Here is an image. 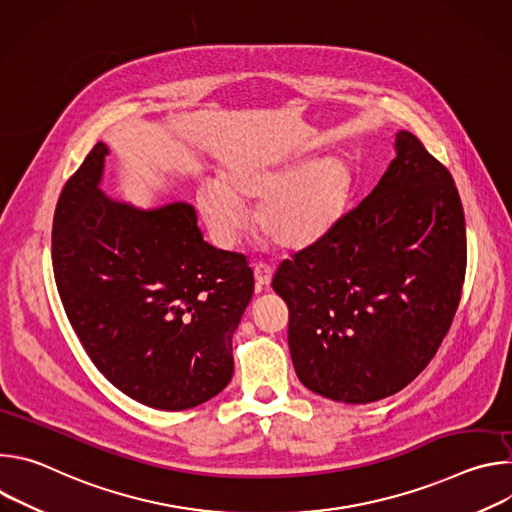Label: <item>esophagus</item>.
<instances>
[{
  "mask_svg": "<svg viewBox=\"0 0 512 512\" xmlns=\"http://www.w3.org/2000/svg\"><path fill=\"white\" fill-rule=\"evenodd\" d=\"M253 271H255V281H257V285L265 287V285L271 283V277H273V267H271V265H267V263H257Z\"/></svg>",
  "mask_w": 512,
  "mask_h": 512,
  "instance_id": "obj_1",
  "label": "esophagus"
}]
</instances>
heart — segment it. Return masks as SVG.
Returning <instances> with one entry per match:
<instances>
[{
    "instance_id": "1",
    "label": "heart",
    "mask_w": 512,
    "mask_h": 512,
    "mask_svg": "<svg viewBox=\"0 0 512 512\" xmlns=\"http://www.w3.org/2000/svg\"><path fill=\"white\" fill-rule=\"evenodd\" d=\"M350 170L328 156L304 166L291 160L237 158L221 182L198 188V208L214 239L223 247L237 243L243 229V200H257V229L281 247H304L326 235L344 212Z\"/></svg>"
}]
</instances>
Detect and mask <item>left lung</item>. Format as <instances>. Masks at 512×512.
Returning a JSON list of instances; mask_svg holds the SVG:
<instances>
[{
  "label": "left lung",
  "instance_id": "1",
  "mask_svg": "<svg viewBox=\"0 0 512 512\" xmlns=\"http://www.w3.org/2000/svg\"><path fill=\"white\" fill-rule=\"evenodd\" d=\"M375 190L283 259L298 379L332 401L373 403L405 389L442 346L466 275L464 208L448 168L409 131Z\"/></svg>",
  "mask_w": 512,
  "mask_h": 512
}]
</instances>
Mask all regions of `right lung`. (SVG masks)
<instances>
[{
	"mask_svg": "<svg viewBox=\"0 0 512 512\" xmlns=\"http://www.w3.org/2000/svg\"><path fill=\"white\" fill-rule=\"evenodd\" d=\"M107 154L99 141L60 192L58 296L111 385L154 409L196 407L233 377V332L253 296V269L202 239L190 204L137 210L107 198Z\"/></svg>",
	"mask_w": 512,
	"mask_h": 512,
	"instance_id": "right-lung-1",
	"label": "right lung"
}]
</instances>
